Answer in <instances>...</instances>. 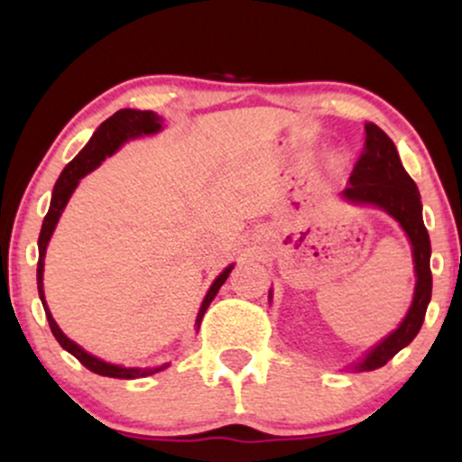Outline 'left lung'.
I'll return each instance as SVG.
<instances>
[{"mask_svg": "<svg viewBox=\"0 0 462 462\" xmlns=\"http://www.w3.org/2000/svg\"><path fill=\"white\" fill-rule=\"evenodd\" d=\"M347 199L358 204H374L386 210L400 221L412 243L415 256L417 286L412 306L395 332H391L380 346L367 354L363 363L356 365L358 371H371L384 367L391 358L406 347L417 332L421 330L426 317L428 301L432 298V273H430V236L421 217V199H419L417 184L402 167L400 156L393 141L384 134L375 124H365V147L360 158L354 164L349 176V187L343 190Z\"/></svg>", "mask_w": 462, "mask_h": 462, "instance_id": "1", "label": "left lung"}]
</instances>
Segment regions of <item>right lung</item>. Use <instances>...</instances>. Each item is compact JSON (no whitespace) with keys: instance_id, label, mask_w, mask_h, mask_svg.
<instances>
[{"instance_id":"right-lung-1","label":"right lung","mask_w":462,"mask_h":462,"mask_svg":"<svg viewBox=\"0 0 462 462\" xmlns=\"http://www.w3.org/2000/svg\"><path fill=\"white\" fill-rule=\"evenodd\" d=\"M161 121H162L161 116L153 115L152 110H132V108L116 110L113 116H108V119H106L104 124L99 125L97 132H95V134L91 136V141L87 143V147H84V150L79 152L78 156L67 164L65 171L60 173V178H58V182H56V187H54V193H51L50 210H47V215H45V219H43V227H41V236H39V267H36V284H39V295H41V301H43L45 317H47V321H50L51 334H54L56 341L60 343V346L65 347L69 354H73V356H76L79 363H82L88 371H93V374H99V375H108V378H121V380L145 378V375L158 374V371L167 369L169 365H161V367H150V369L116 367V365L104 363V360L91 356V354L84 352V349L79 347L78 343H73L71 338H67L65 334H62L60 328L56 326L54 317H51V312H50V309H47V304H45V295H43L45 249H47V243H50L51 232H54V227L58 224V219H60V213H62V210H65L69 198H71L73 189L78 187L79 178H84L88 171H93L95 167H99V162H102L106 156H110V153H115L116 147H119L121 143H125L128 139H134V136H141V134H153V132L161 130ZM230 272H232V267H227L226 272L215 280L213 286H210L208 295H206L204 301H201V309H199V315H198V328H199V321H201V317H204L206 309H208L210 301L215 300L217 291L221 289V284L226 282L227 275H230Z\"/></svg>"}]
</instances>
